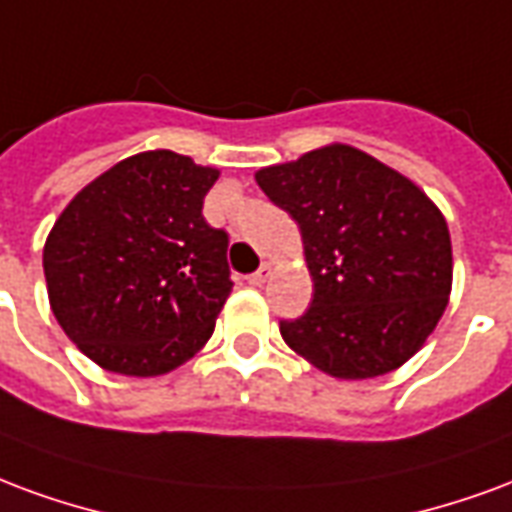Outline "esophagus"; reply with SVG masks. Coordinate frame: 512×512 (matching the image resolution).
I'll use <instances>...</instances> for the list:
<instances>
[{
    "instance_id": "obj_1",
    "label": "esophagus",
    "mask_w": 512,
    "mask_h": 512,
    "mask_svg": "<svg viewBox=\"0 0 512 512\" xmlns=\"http://www.w3.org/2000/svg\"><path fill=\"white\" fill-rule=\"evenodd\" d=\"M270 275H272V264L270 261H264L259 270L253 272V275H248V283H251V286H264Z\"/></svg>"
}]
</instances>
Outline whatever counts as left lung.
Here are the masks:
<instances>
[{
    "mask_svg": "<svg viewBox=\"0 0 512 512\" xmlns=\"http://www.w3.org/2000/svg\"><path fill=\"white\" fill-rule=\"evenodd\" d=\"M300 226L311 308L283 341L335 379L390 374L420 352L453 289V245L434 201L349 144L256 171Z\"/></svg>",
    "mask_w": 512,
    "mask_h": 512,
    "instance_id": "obj_1",
    "label": "left lung"
}]
</instances>
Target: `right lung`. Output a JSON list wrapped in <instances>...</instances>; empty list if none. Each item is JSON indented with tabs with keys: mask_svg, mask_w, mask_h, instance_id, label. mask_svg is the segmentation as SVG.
<instances>
[{
	"mask_svg": "<svg viewBox=\"0 0 512 512\" xmlns=\"http://www.w3.org/2000/svg\"><path fill=\"white\" fill-rule=\"evenodd\" d=\"M218 169L149 149L81 188L43 248L48 302L92 363L160 376L210 341L231 294L229 234L201 215Z\"/></svg>",
	"mask_w": 512,
	"mask_h": 512,
	"instance_id": "1",
	"label": "right lung"
}]
</instances>
